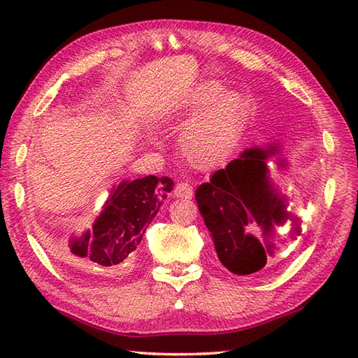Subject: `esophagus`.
<instances>
[{"label":"esophagus","mask_w":358,"mask_h":358,"mask_svg":"<svg viewBox=\"0 0 358 358\" xmlns=\"http://www.w3.org/2000/svg\"><path fill=\"white\" fill-rule=\"evenodd\" d=\"M194 187L191 183H178L173 189V195L177 199H192Z\"/></svg>","instance_id":"obj_1"}]
</instances>
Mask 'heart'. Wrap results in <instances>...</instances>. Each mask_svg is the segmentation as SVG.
Wrapping results in <instances>:
<instances>
[{
	"mask_svg": "<svg viewBox=\"0 0 358 358\" xmlns=\"http://www.w3.org/2000/svg\"><path fill=\"white\" fill-rule=\"evenodd\" d=\"M222 92V86L209 85L199 95V106H208ZM245 112L243 98L229 92L210 106L203 115L187 127L181 140L185 154L196 166H209L215 163L231 148L238 134Z\"/></svg>",
	"mask_w": 358,
	"mask_h": 358,
	"instance_id": "b5f03b06",
	"label": "heart"
}]
</instances>
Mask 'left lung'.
I'll return each mask as SVG.
<instances>
[{"label": "left lung", "instance_id": "1", "mask_svg": "<svg viewBox=\"0 0 358 358\" xmlns=\"http://www.w3.org/2000/svg\"><path fill=\"white\" fill-rule=\"evenodd\" d=\"M277 152V146L248 149L195 192L218 260L235 275H250L264 268L275 249L273 227L291 217L268 177L266 159ZM257 224L264 229L263 241L253 232Z\"/></svg>", "mask_w": 358, "mask_h": 358}]
</instances>
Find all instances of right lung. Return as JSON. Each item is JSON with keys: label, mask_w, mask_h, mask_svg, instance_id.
<instances>
[{"label": "right lung", "mask_w": 358, "mask_h": 358, "mask_svg": "<svg viewBox=\"0 0 358 358\" xmlns=\"http://www.w3.org/2000/svg\"><path fill=\"white\" fill-rule=\"evenodd\" d=\"M172 185L171 178L155 175L123 181L113 189L92 231L71 241V250L101 268H115L132 258L144 231L158 214L167 192L172 191Z\"/></svg>", "instance_id": "right-lung-1"}]
</instances>
